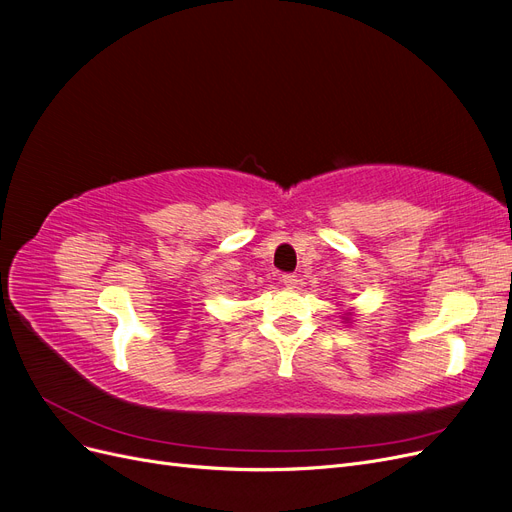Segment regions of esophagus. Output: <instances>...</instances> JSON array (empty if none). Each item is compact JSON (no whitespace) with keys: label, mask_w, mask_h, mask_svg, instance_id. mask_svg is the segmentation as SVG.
Returning a JSON list of instances; mask_svg holds the SVG:
<instances>
[{"label":"esophagus","mask_w":512,"mask_h":512,"mask_svg":"<svg viewBox=\"0 0 512 512\" xmlns=\"http://www.w3.org/2000/svg\"><path fill=\"white\" fill-rule=\"evenodd\" d=\"M280 282L286 286V288H297L299 286V277L297 275H292V273H284L282 277H280Z\"/></svg>","instance_id":"esophagus-1"}]
</instances>
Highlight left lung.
I'll return each mask as SVG.
<instances>
[{
	"mask_svg": "<svg viewBox=\"0 0 512 512\" xmlns=\"http://www.w3.org/2000/svg\"><path fill=\"white\" fill-rule=\"evenodd\" d=\"M352 316H354L352 309H346V312L342 314V320H344V322H352Z\"/></svg>",
	"mask_w": 512,
	"mask_h": 512,
	"instance_id": "1",
	"label": "left lung"
}]
</instances>
